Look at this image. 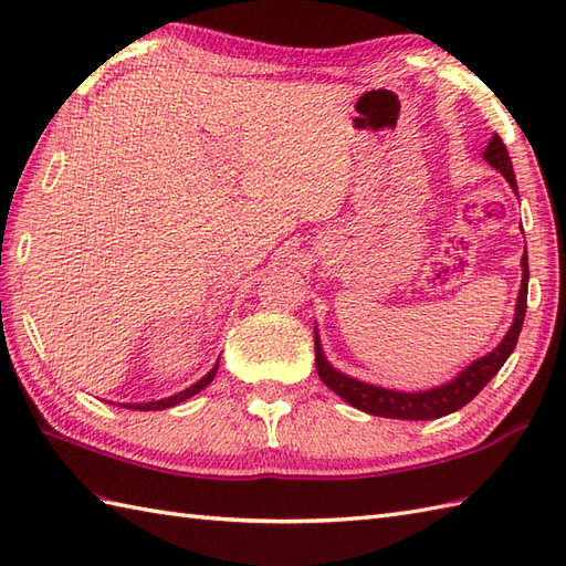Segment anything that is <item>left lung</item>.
I'll return each instance as SVG.
<instances>
[{
  "mask_svg": "<svg viewBox=\"0 0 566 566\" xmlns=\"http://www.w3.org/2000/svg\"><path fill=\"white\" fill-rule=\"evenodd\" d=\"M484 159H488V164L494 166L499 174L509 180V186L516 190L514 166H511L509 151L504 147L502 137L499 135L492 137L488 149H484ZM521 265H523V282L518 292L514 325H511V331L502 339V345H499L494 352H490L488 357L472 361L461 376L451 380V384L439 386L433 390H424V392H398V390H386L378 386L361 384V380L339 374L331 364H327V359L323 357L318 335H315V369H318L321 380L352 407H357V410L376 415V417L437 419V417L461 410L463 405H468L484 386L490 384V380L496 376V371L504 366V361L511 357V352L516 349L523 318H525V308H528V258H525V253H523Z\"/></svg>",
  "mask_w": 566,
  "mask_h": 566,
  "instance_id": "left-lung-1",
  "label": "left lung"
}]
</instances>
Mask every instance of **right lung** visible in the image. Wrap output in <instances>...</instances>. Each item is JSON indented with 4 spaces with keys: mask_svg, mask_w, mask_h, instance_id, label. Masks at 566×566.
<instances>
[{
    "mask_svg": "<svg viewBox=\"0 0 566 566\" xmlns=\"http://www.w3.org/2000/svg\"><path fill=\"white\" fill-rule=\"evenodd\" d=\"M219 366V364H217ZM217 366L212 371H209L205 378H200L197 380L195 386H190L188 390H182V392H178V396H170V398H164V400H156V402H142V405H125V407H133V410H166V407H174V405H178V402H182V400H188V398H192L195 392H200L202 388H207L209 384H212V378H214V374H217Z\"/></svg>",
    "mask_w": 566,
    "mask_h": 566,
    "instance_id": "right-lung-1",
    "label": "right lung"
}]
</instances>
